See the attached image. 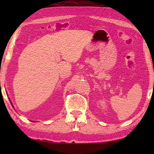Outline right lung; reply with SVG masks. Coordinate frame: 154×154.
I'll return each instance as SVG.
<instances>
[{
    "mask_svg": "<svg viewBox=\"0 0 154 154\" xmlns=\"http://www.w3.org/2000/svg\"><path fill=\"white\" fill-rule=\"evenodd\" d=\"M10 100V102H11V105H12V103H11V100ZM12 106L13 107H14V106H13V105H12Z\"/></svg>",
    "mask_w": 154,
    "mask_h": 154,
    "instance_id": "add662e5",
    "label": "right lung"
}]
</instances>
